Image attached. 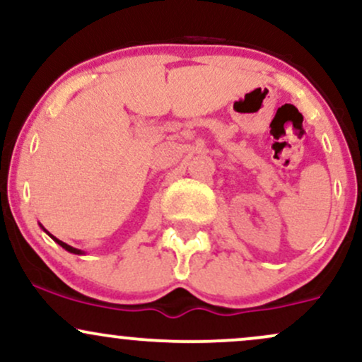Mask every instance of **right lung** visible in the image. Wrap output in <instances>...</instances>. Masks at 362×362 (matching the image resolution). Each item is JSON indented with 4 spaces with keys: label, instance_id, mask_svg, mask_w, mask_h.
Listing matches in <instances>:
<instances>
[{
    "label": "right lung",
    "instance_id": "obj_1",
    "mask_svg": "<svg viewBox=\"0 0 362 362\" xmlns=\"http://www.w3.org/2000/svg\"><path fill=\"white\" fill-rule=\"evenodd\" d=\"M40 228H42V230L45 231V233H47L49 236H51V238L54 240V242H56L57 245H61V247H62V248H64V250H68L69 253H74V255H83V252H81V250H78V248H74V247H71V245H68V243L61 242V240H57V238H56V236H52L51 233H49V231H47V230H45V228L42 226V224H40Z\"/></svg>",
    "mask_w": 362,
    "mask_h": 362
}]
</instances>
